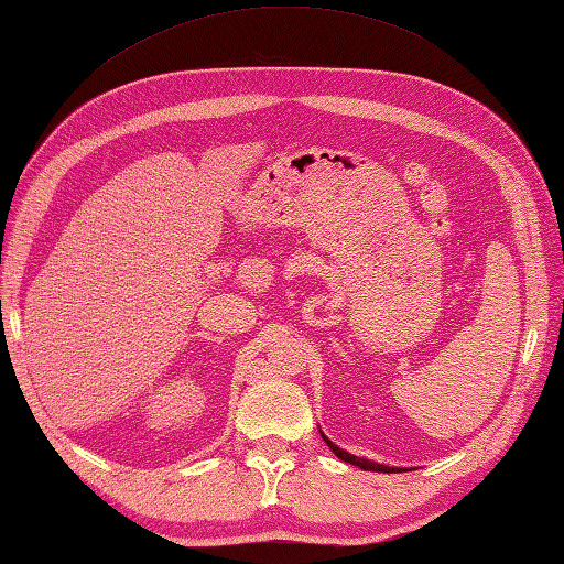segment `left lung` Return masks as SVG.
Listing matches in <instances>:
<instances>
[{
    "mask_svg": "<svg viewBox=\"0 0 564 564\" xmlns=\"http://www.w3.org/2000/svg\"><path fill=\"white\" fill-rule=\"evenodd\" d=\"M319 435H322V440L326 442V447H329V449L338 456V459L346 462V464H352V466H358V468H362V470H375V474H394V470H403V468H397V466H384V464H377V462H372V459H362V456L350 454V452L338 447V444H334L329 437L324 435L322 430H319Z\"/></svg>",
    "mask_w": 564,
    "mask_h": 564,
    "instance_id": "8db88e82",
    "label": "left lung"
}]
</instances>
